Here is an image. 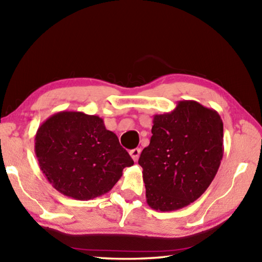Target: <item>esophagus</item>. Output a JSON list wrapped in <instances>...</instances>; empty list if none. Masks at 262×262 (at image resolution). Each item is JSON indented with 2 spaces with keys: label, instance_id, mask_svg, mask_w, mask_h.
Segmentation results:
<instances>
[{
  "label": "esophagus",
  "instance_id": "34e87169",
  "mask_svg": "<svg viewBox=\"0 0 262 262\" xmlns=\"http://www.w3.org/2000/svg\"><path fill=\"white\" fill-rule=\"evenodd\" d=\"M129 155L133 158V160L137 161L138 158H140V155H141V148H134V150H130Z\"/></svg>",
  "mask_w": 262,
  "mask_h": 262
}]
</instances>
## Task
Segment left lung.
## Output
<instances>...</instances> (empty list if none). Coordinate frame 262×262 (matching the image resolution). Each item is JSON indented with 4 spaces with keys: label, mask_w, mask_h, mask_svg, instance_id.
<instances>
[{
    "label": "left lung",
    "mask_w": 262,
    "mask_h": 262,
    "mask_svg": "<svg viewBox=\"0 0 262 262\" xmlns=\"http://www.w3.org/2000/svg\"><path fill=\"white\" fill-rule=\"evenodd\" d=\"M150 144L142 151L148 207L175 211L206 192L224 155L219 114L196 101H178L175 109L153 116Z\"/></svg>",
    "instance_id": "obj_1"
}]
</instances>
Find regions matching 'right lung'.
<instances>
[{
    "instance_id": "1",
    "label": "right lung",
    "mask_w": 262,
    "mask_h": 262,
    "mask_svg": "<svg viewBox=\"0 0 262 262\" xmlns=\"http://www.w3.org/2000/svg\"><path fill=\"white\" fill-rule=\"evenodd\" d=\"M35 153L56 191L80 201L101 196L134 165L115 133L99 116L60 111L38 127Z\"/></svg>"
}]
</instances>
